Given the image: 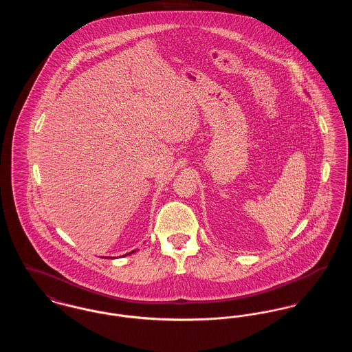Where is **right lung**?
<instances>
[{
  "label": "right lung",
  "mask_w": 352,
  "mask_h": 352,
  "mask_svg": "<svg viewBox=\"0 0 352 352\" xmlns=\"http://www.w3.org/2000/svg\"><path fill=\"white\" fill-rule=\"evenodd\" d=\"M135 251L129 252V253H126V254H132V253H134ZM126 254H124V256H126ZM112 258V257H111Z\"/></svg>",
  "instance_id": "right-lung-1"
}]
</instances>
